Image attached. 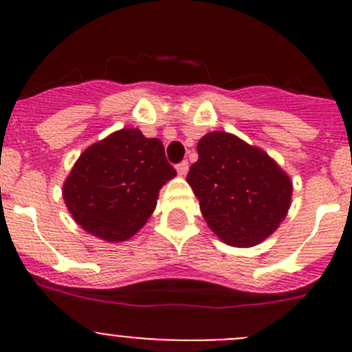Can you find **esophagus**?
<instances>
[{"label": "esophagus", "mask_w": 352, "mask_h": 352, "mask_svg": "<svg viewBox=\"0 0 352 352\" xmlns=\"http://www.w3.org/2000/svg\"><path fill=\"white\" fill-rule=\"evenodd\" d=\"M176 170H178V174H182V176H185V174L188 173V162H186V160L179 162L178 166H176Z\"/></svg>", "instance_id": "obj_1"}]
</instances>
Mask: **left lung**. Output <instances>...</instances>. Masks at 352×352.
<instances>
[{"label":"left lung","mask_w":352,"mask_h":352,"mask_svg":"<svg viewBox=\"0 0 352 352\" xmlns=\"http://www.w3.org/2000/svg\"><path fill=\"white\" fill-rule=\"evenodd\" d=\"M186 182L211 231L232 247H254L280 226L292 183L263 149L227 132L206 133Z\"/></svg>","instance_id":"obj_1"}]
</instances>
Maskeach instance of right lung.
Returning <instances> with one entry per match:
<instances>
[{"instance_id":"obj_1","label":"right lung","mask_w":352,"mask_h":352,"mask_svg":"<svg viewBox=\"0 0 352 352\" xmlns=\"http://www.w3.org/2000/svg\"><path fill=\"white\" fill-rule=\"evenodd\" d=\"M174 176L160 139L123 129L80 155L63 197L84 231L105 241H125L151 217L158 192Z\"/></svg>"}]
</instances>
